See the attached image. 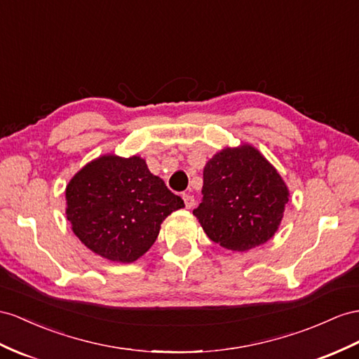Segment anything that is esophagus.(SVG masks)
<instances>
[{
	"instance_id": "34e87169",
	"label": "esophagus",
	"mask_w": 359,
	"mask_h": 359,
	"mask_svg": "<svg viewBox=\"0 0 359 359\" xmlns=\"http://www.w3.org/2000/svg\"><path fill=\"white\" fill-rule=\"evenodd\" d=\"M182 197H183V201H185V206H187L188 209H191L192 206H194V203H196L194 196H191V194H183Z\"/></svg>"
}]
</instances>
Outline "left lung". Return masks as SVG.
<instances>
[{
	"instance_id": "1",
	"label": "left lung",
	"mask_w": 359,
	"mask_h": 359,
	"mask_svg": "<svg viewBox=\"0 0 359 359\" xmlns=\"http://www.w3.org/2000/svg\"><path fill=\"white\" fill-rule=\"evenodd\" d=\"M203 200L192 210L214 243L247 252L273 238L290 191L280 174L249 144L226 147L203 170Z\"/></svg>"
}]
</instances>
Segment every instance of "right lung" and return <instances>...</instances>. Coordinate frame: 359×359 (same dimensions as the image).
<instances>
[{"label": "right lung", "mask_w": 359, "mask_h": 359, "mask_svg": "<svg viewBox=\"0 0 359 359\" xmlns=\"http://www.w3.org/2000/svg\"><path fill=\"white\" fill-rule=\"evenodd\" d=\"M185 208L140 156L106 154L85 165L67 187V218L89 250L128 264L150 249L165 218Z\"/></svg>", "instance_id": "right-lung-1"}]
</instances>
